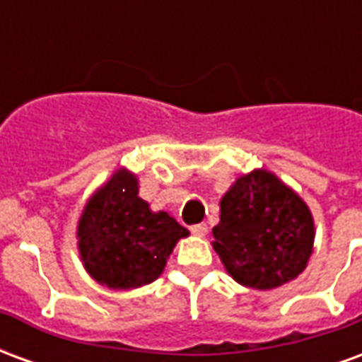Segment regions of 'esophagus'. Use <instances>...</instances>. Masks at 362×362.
I'll use <instances>...</instances> for the list:
<instances>
[{"label": "esophagus", "mask_w": 362, "mask_h": 362, "mask_svg": "<svg viewBox=\"0 0 362 362\" xmlns=\"http://www.w3.org/2000/svg\"><path fill=\"white\" fill-rule=\"evenodd\" d=\"M189 230H192V235L194 236H205L207 235V225H205V223H197V225H194Z\"/></svg>", "instance_id": "34e87169"}]
</instances>
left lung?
Returning a JSON list of instances; mask_svg holds the SVG:
<instances>
[{
    "instance_id": "8db88e82",
    "label": "left lung",
    "mask_w": 362,
    "mask_h": 362,
    "mask_svg": "<svg viewBox=\"0 0 362 362\" xmlns=\"http://www.w3.org/2000/svg\"><path fill=\"white\" fill-rule=\"evenodd\" d=\"M213 248L228 275L244 287L269 291L304 272L314 246V219L303 197L256 168L221 199Z\"/></svg>"
}]
</instances>
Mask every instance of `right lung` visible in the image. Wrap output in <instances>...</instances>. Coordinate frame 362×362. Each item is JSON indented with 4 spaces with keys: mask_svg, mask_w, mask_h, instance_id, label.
<instances>
[{
    "mask_svg": "<svg viewBox=\"0 0 362 362\" xmlns=\"http://www.w3.org/2000/svg\"><path fill=\"white\" fill-rule=\"evenodd\" d=\"M137 176L119 168L96 189L77 223V246L90 277L108 288L143 287L163 273L188 228L137 196Z\"/></svg>",
    "mask_w": 362,
    "mask_h": 362,
    "instance_id": "right-lung-1",
    "label": "right lung"
}]
</instances>
